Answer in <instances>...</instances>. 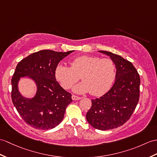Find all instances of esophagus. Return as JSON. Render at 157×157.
Wrapping results in <instances>:
<instances>
[{"instance_id": "obj_1", "label": "esophagus", "mask_w": 157, "mask_h": 157, "mask_svg": "<svg viewBox=\"0 0 157 157\" xmlns=\"http://www.w3.org/2000/svg\"><path fill=\"white\" fill-rule=\"evenodd\" d=\"M71 98H72L73 100H79L81 98L79 97V96H75V95H72Z\"/></svg>"}]
</instances>
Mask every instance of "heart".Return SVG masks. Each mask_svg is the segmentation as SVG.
Instances as JSON below:
<instances>
[{
	"instance_id": "heart-1",
	"label": "heart",
	"mask_w": 157,
	"mask_h": 157,
	"mask_svg": "<svg viewBox=\"0 0 157 157\" xmlns=\"http://www.w3.org/2000/svg\"><path fill=\"white\" fill-rule=\"evenodd\" d=\"M71 67L59 64L56 77L65 89L78 82L81 76L82 82L74 87L76 93L90 92L94 96L103 95L110 89L116 78L115 64L110 58L82 56L71 62Z\"/></svg>"
}]
</instances>
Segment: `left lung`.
<instances>
[{"mask_svg":"<svg viewBox=\"0 0 157 157\" xmlns=\"http://www.w3.org/2000/svg\"><path fill=\"white\" fill-rule=\"evenodd\" d=\"M116 68V79L111 89L99 98L92 100L86 119L94 128L111 130L123 125L132 116L139 100L140 79L130 61L105 51Z\"/></svg>","mask_w":157,"mask_h":157,"instance_id":"left-lung-1","label":"left lung"}]
</instances>
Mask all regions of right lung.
Masks as SVG:
<instances>
[{"label":"right lung","mask_w":157,"mask_h":157,"mask_svg":"<svg viewBox=\"0 0 157 157\" xmlns=\"http://www.w3.org/2000/svg\"><path fill=\"white\" fill-rule=\"evenodd\" d=\"M41 50L29 55L17 64L11 79L13 103L28 125L39 130H49L59 124L71 101V94L56 81V69L59 61L72 53ZM36 82L37 93L33 98L22 96L17 89L21 77Z\"/></svg>","instance_id":"add662e5"}]
</instances>
